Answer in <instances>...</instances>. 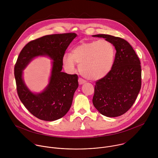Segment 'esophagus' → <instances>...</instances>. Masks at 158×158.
Here are the masks:
<instances>
[{
  "instance_id": "1",
  "label": "esophagus",
  "mask_w": 158,
  "mask_h": 158,
  "mask_svg": "<svg viewBox=\"0 0 158 158\" xmlns=\"http://www.w3.org/2000/svg\"><path fill=\"white\" fill-rule=\"evenodd\" d=\"M78 82H79V84L80 85H81V84H82L85 83L86 81H85L84 79H83L82 78L79 77V79H78Z\"/></svg>"
}]
</instances>
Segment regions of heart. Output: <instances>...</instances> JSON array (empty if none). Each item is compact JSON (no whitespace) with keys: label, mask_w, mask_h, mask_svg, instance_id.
<instances>
[{"label":"heart","mask_w":158,"mask_h":158,"mask_svg":"<svg viewBox=\"0 0 158 158\" xmlns=\"http://www.w3.org/2000/svg\"><path fill=\"white\" fill-rule=\"evenodd\" d=\"M115 57L114 48L110 42L101 39L82 43L71 52L62 57L65 68L74 71L76 63L81 73L87 79L97 80L106 76L111 70Z\"/></svg>","instance_id":"b5f03b06"}]
</instances>
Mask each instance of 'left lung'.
Returning a JSON list of instances; mask_svg holds the SVG:
<instances>
[{
	"instance_id": "obj_1",
	"label": "left lung",
	"mask_w": 158,
	"mask_h": 158,
	"mask_svg": "<svg viewBox=\"0 0 158 158\" xmlns=\"http://www.w3.org/2000/svg\"><path fill=\"white\" fill-rule=\"evenodd\" d=\"M102 37L114 45L116 52L110 72L96 82L93 103L107 117L124 114L136 101L141 87V67L138 56L126 40L107 34Z\"/></svg>"
}]
</instances>
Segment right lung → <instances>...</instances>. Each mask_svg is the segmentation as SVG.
I'll return each mask as SVG.
<instances>
[{
	"label": "right lung",
	"instance_id": "add662e5",
	"mask_svg": "<svg viewBox=\"0 0 158 158\" xmlns=\"http://www.w3.org/2000/svg\"><path fill=\"white\" fill-rule=\"evenodd\" d=\"M75 33L47 35L28 42L20 51L14 67L17 92L21 102L37 118L52 121L62 118L69 111L74 94L78 87L77 74L62 72V57ZM48 55L54 60L50 82L41 94H33L22 79V71L34 57Z\"/></svg>",
	"mask_w": 158,
	"mask_h": 158
}]
</instances>
